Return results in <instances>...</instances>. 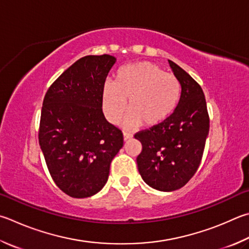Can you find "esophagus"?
<instances>
[{
	"label": "esophagus",
	"instance_id": "obj_1",
	"mask_svg": "<svg viewBox=\"0 0 249 249\" xmlns=\"http://www.w3.org/2000/svg\"><path fill=\"white\" fill-rule=\"evenodd\" d=\"M123 137H124V140H128V139H130V138L133 137V135L129 134V133L124 132V133H123Z\"/></svg>",
	"mask_w": 249,
	"mask_h": 249
}]
</instances>
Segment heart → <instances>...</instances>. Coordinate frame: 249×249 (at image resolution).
<instances>
[{"mask_svg": "<svg viewBox=\"0 0 249 249\" xmlns=\"http://www.w3.org/2000/svg\"><path fill=\"white\" fill-rule=\"evenodd\" d=\"M180 83L175 75L165 73L150 62L125 65L116 71L114 85L107 84L102 92V107L107 119L117 124L126 111L128 100V126L163 123L178 107Z\"/></svg>", "mask_w": 249, "mask_h": 249, "instance_id": "obj_1", "label": "heart"}]
</instances>
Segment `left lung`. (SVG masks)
Returning <instances> with one entry per match:
<instances>
[{
    "label": "left lung",
    "mask_w": 249,
    "mask_h": 249,
    "mask_svg": "<svg viewBox=\"0 0 249 249\" xmlns=\"http://www.w3.org/2000/svg\"><path fill=\"white\" fill-rule=\"evenodd\" d=\"M169 63L182 87L178 105L163 123L135 134L142 146L137 157L139 173L149 186L161 192L179 189L196 173L210 122L200 85L182 67Z\"/></svg>",
    "instance_id": "1"
}]
</instances>
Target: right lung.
Here are the masks:
<instances>
[{"label": "right lung", "mask_w": 249, "mask_h": 249, "mask_svg": "<svg viewBox=\"0 0 249 249\" xmlns=\"http://www.w3.org/2000/svg\"><path fill=\"white\" fill-rule=\"evenodd\" d=\"M115 61L109 54L79 58L43 99L39 144L54 183L73 198L101 191L123 147L122 130L102 112L103 88Z\"/></svg>", "instance_id": "obj_1"}]
</instances>
